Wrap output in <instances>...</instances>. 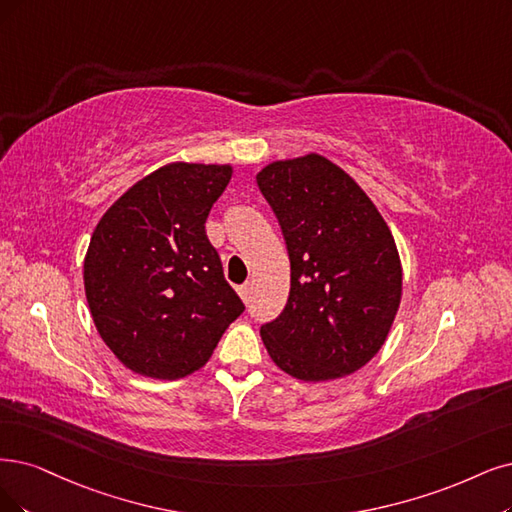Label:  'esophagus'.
I'll use <instances>...</instances> for the list:
<instances>
[{"label":"esophagus","mask_w":512,"mask_h":512,"mask_svg":"<svg viewBox=\"0 0 512 512\" xmlns=\"http://www.w3.org/2000/svg\"><path fill=\"white\" fill-rule=\"evenodd\" d=\"M238 295H240L244 301H249V297H251V285H249V282H244V285L238 287Z\"/></svg>","instance_id":"obj_1"}]
</instances>
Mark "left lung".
I'll return each mask as SVG.
<instances>
[{
    "mask_svg": "<svg viewBox=\"0 0 512 512\" xmlns=\"http://www.w3.org/2000/svg\"><path fill=\"white\" fill-rule=\"evenodd\" d=\"M287 242V306L261 339L297 380L325 382L367 365L401 304L399 251L380 211L331 160L308 154L257 175Z\"/></svg>",
    "mask_w": 512,
    "mask_h": 512,
    "instance_id": "1",
    "label": "left lung"
}]
</instances>
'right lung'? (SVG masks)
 <instances>
[{"label":"right lung","mask_w":512,"mask_h":512,"mask_svg":"<svg viewBox=\"0 0 512 512\" xmlns=\"http://www.w3.org/2000/svg\"><path fill=\"white\" fill-rule=\"evenodd\" d=\"M232 166L173 162L101 217L84 259L90 314L130 371L179 380L211 358L244 312L204 230Z\"/></svg>","instance_id":"right-lung-1"}]
</instances>
